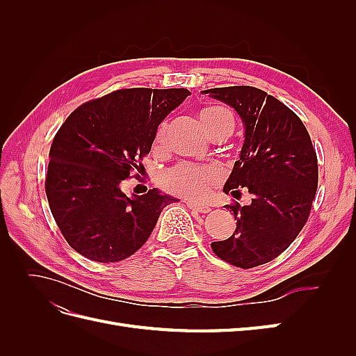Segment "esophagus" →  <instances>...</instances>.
Listing matches in <instances>:
<instances>
[{
	"mask_svg": "<svg viewBox=\"0 0 356 356\" xmlns=\"http://www.w3.org/2000/svg\"><path fill=\"white\" fill-rule=\"evenodd\" d=\"M187 207L191 209V211H196V212H200V213H207L211 211L209 207H207V204H196L193 202H187Z\"/></svg>",
	"mask_w": 356,
	"mask_h": 356,
	"instance_id": "obj_1",
	"label": "esophagus"
}]
</instances>
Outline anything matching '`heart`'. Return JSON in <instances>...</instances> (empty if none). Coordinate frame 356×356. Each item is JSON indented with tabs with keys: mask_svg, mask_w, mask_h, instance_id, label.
<instances>
[{
	"mask_svg": "<svg viewBox=\"0 0 356 356\" xmlns=\"http://www.w3.org/2000/svg\"><path fill=\"white\" fill-rule=\"evenodd\" d=\"M200 120L207 129L209 136L218 131L229 129L233 131L234 120L229 110L218 105L207 106L200 111ZM168 132V123L163 122L156 132V144L161 145L165 143ZM221 181V174L217 168H202L191 163H179L174 168L168 169L161 174L160 184L168 193L184 197L187 200L200 202L204 200L212 188Z\"/></svg>",
	"mask_w": 356,
	"mask_h": 356,
	"instance_id": "1",
	"label": "heart"
}]
</instances>
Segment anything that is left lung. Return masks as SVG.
<instances>
[{
    "mask_svg": "<svg viewBox=\"0 0 356 356\" xmlns=\"http://www.w3.org/2000/svg\"><path fill=\"white\" fill-rule=\"evenodd\" d=\"M242 118L245 139L224 193L252 195L250 204H227L236 230L212 251L236 267L272 261L306 224L318 188V159L303 122L285 104L251 86L203 90Z\"/></svg>",
    "mask_w": 356,
    "mask_h": 356,
    "instance_id": "left-lung-1",
    "label": "left lung"
}]
</instances>
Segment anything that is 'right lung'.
<instances>
[{"instance_id":"obj_1","label":"right lung","mask_w":356,"mask_h":356,"mask_svg":"<svg viewBox=\"0 0 356 356\" xmlns=\"http://www.w3.org/2000/svg\"><path fill=\"white\" fill-rule=\"evenodd\" d=\"M187 89H122L80 105L50 148L46 195L72 250L115 263L141 248L160 212L178 202L157 188L127 197L129 178L152 149L159 124L184 102Z\"/></svg>"}]
</instances>
